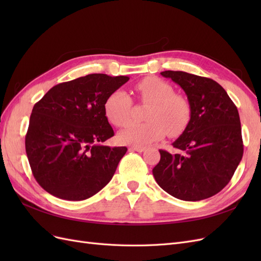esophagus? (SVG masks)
Listing matches in <instances>:
<instances>
[{
	"mask_svg": "<svg viewBox=\"0 0 261 261\" xmlns=\"http://www.w3.org/2000/svg\"><path fill=\"white\" fill-rule=\"evenodd\" d=\"M132 151H137V152H144L146 150V147H140V146H132L129 148Z\"/></svg>",
	"mask_w": 261,
	"mask_h": 261,
	"instance_id": "obj_1",
	"label": "esophagus"
}]
</instances>
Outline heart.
<instances>
[{
	"label": "heart",
	"instance_id": "b5f03b06",
	"mask_svg": "<svg viewBox=\"0 0 261 261\" xmlns=\"http://www.w3.org/2000/svg\"><path fill=\"white\" fill-rule=\"evenodd\" d=\"M140 101L150 103L145 123H129L118 134L121 143L146 146L170 136H178L191 121V105L174 88L156 77H148L136 85ZM133 112V100L124 90H115L108 97L105 113L110 123L118 127L126 125Z\"/></svg>",
	"mask_w": 261,
	"mask_h": 261
}]
</instances>
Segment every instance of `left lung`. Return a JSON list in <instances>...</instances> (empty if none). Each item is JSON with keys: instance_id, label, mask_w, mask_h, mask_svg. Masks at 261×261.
<instances>
[{"instance_id": "8db88e82", "label": "left lung", "mask_w": 261, "mask_h": 261, "mask_svg": "<svg viewBox=\"0 0 261 261\" xmlns=\"http://www.w3.org/2000/svg\"><path fill=\"white\" fill-rule=\"evenodd\" d=\"M161 75L185 91L191 121L172 144L178 153L160 150L153 176L163 191L177 199H207L228 184L242 160L238 108L222 86L210 78L179 70H164Z\"/></svg>"}]
</instances>
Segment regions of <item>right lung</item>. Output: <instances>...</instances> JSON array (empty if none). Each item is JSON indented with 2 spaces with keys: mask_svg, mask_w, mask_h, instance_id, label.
<instances>
[{
  "mask_svg": "<svg viewBox=\"0 0 261 261\" xmlns=\"http://www.w3.org/2000/svg\"><path fill=\"white\" fill-rule=\"evenodd\" d=\"M128 80L90 74L52 87L34 106L26 153L45 192L78 201L96 195L111 180L127 148L101 145L114 136L105 103Z\"/></svg>",
  "mask_w": 261,
  "mask_h": 261,
  "instance_id": "1",
  "label": "right lung"
}]
</instances>
